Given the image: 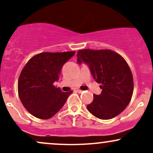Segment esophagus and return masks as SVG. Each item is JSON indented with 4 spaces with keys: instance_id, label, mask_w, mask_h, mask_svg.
<instances>
[{
    "instance_id": "esophagus-1",
    "label": "esophagus",
    "mask_w": 153,
    "mask_h": 153,
    "mask_svg": "<svg viewBox=\"0 0 153 153\" xmlns=\"http://www.w3.org/2000/svg\"><path fill=\"white\" fill-rule=\"evenodd\" d=\"M76 92H78V94H81V93H82V91H81V90H76Z\"/></svg>"
}]
</instances>
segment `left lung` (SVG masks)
I'll return each instance as SVG.
<instances>
[{
  "label": "left lung",
  "mask_w": 153,
  "mask_h": 153,
  "mask_svg": "<svg viewBox=\"0 0 153 153\" xmlns=\"http://www.w3.org/2000/svg\"><path fill=\"white\" fill-rule=\"evenodd\" d=\"M77 63L88 66L93 78L102 89L94 95L92 103L87 106L97 118L106 120L117 117L130 102L134 82L130 68L121 55L108 50H79Z\"/></svg>",
  "instance_id": "1"
}]
</instances>
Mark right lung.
I'll return each instance as SVG.
<instances>
[{
  "instance_id": "add662e5",
  "label": "right lung",
  "mask_w": 153,
  "mask_h": 153,
  "mask_svg": "<svg viewBox=\"0 0 153 153\" xmlns=\"http://www.w3.org/2000/svg\"><path fill=\"white\" fill-rule=\"evenodd\" d=\"M75 52H43L34 56L23 68L18 81L22 104L34 117L47 119L64 106L73 91L64 93L53 83L59 80L62 66Z\"/></svg>"
}]
</instances>
